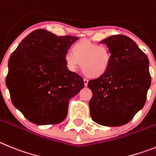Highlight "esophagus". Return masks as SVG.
<instances>
[{
	"instance_id": "34e87169",
	"label": "esophagus",
	"mask_w": 156,
	"mask_h": 156,
	"mask_svg": "<svg viewBox=\"0 0 156 156\" xmlns=\"http://www.w3.org/2000/svg\"><path fill=\"white\" fill-rule=\"evenodd\" d=\"M84 84H85V86H87L88 85V80L87 79V78H84Z\"/></svg>"
}]
</instances>
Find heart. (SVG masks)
<instances>
[{"instance_id":"heart-1","label":"heart","mask_w":156,"mask_h":156,"mask_svg":"<svg viewBox=\"0 0 156 156\" xmlns=\"http://www.w3.org/2000/svg\"><path fill=\"white\" fill-rule=\"evenodd\" d=\"M71 53H66L64 62L70 71H75L81 63L82 72L90 78L106 75L112 63L113 54L109 47L95 44L86 40L74 43Z\"/></svg>"}]
</instances>
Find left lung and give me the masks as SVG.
I'll return each instance as SVG.
<instances>
[{
  "label": "left lung",
  "instance_id": "1",
  "mask_svg": "<svg viewBox=\"0 0 156 156\" xmlns=\"http://www.w3.org/2000/svg\"><path fill=\"white\" fill-rule=\"evenodd\" d=\"M113 54L109 71L88 81L92 92L90 116L100 125H124L142 109L151 85L149 61L135 42L123 35H113L100 42Z\"/></svg>",
  "mask_w": 156,
  "mask_h": 156
}]
</instances>
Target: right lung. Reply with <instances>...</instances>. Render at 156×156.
Wrapping results in <instances>:
<instances>
[{"instance_id": "add662e5", "label": "right lung", "mask_w": 156, "mask_h": 156, "mask_svg": "<svg viewBox=\"0 0 156 156\" xmlns=\"http://www.w3.org/2000/svg\"><path fill=\"white\" fill-rule=\"evenodd\" d=\"M78 37L37 29L22 40L8 61L6 85L15 108L37 125L66 118L68 102L84 88L82 77L69 71L64 55Z\"/></svg>"}]
</instances>
